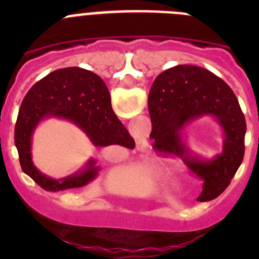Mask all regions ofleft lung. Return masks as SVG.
<instances>
[{
  "instance_id": "obj_1",
  "label": "left lung",
  "mask_w": 259,
  "mask_h": 259,
  "mask_svg": "<svg viewBox=\"0 0 259 259\" xmlns=\"http://www.w3.org/2000/svg\"><path fill=\"white\" fill-rule=\"evenodd\" d=\"M153 146L177 154L201 180L197 201H208L225 191L245 156L246 119L233 90L201 67L175 66L158 75L148 98ZM203 116L212 117L224 132L222 153L207 160L193 155L182 129Z\"/></svg>"
}]
</instances>
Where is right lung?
Returning a JSON list of instances; mask_svg holds the SVG:
<instances>
[{
  "instance_id": "1",
  "label": "right lung",
  "mask_w": 259,
  "mask_h": 259,
  "mask_svg": "<svg viewBox=\"0 0 259 259\" xmlns=\"http://www.w3.org/2000/svg\"><path fill=\"white\" fill-rule=\"evenodd\" d=\"M63 118L80 127L95 146L121 145L134 148V140L113 111L107 86L97 74L80 67L51 72L24 98L14 127V144L20 165L42 189L58 192L80 188L97 179L101 168L94 158L79 172L63 179H51L32 161V136L42 119Z\"/></svg>"
}]
</instances>
